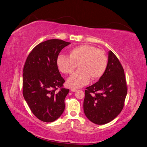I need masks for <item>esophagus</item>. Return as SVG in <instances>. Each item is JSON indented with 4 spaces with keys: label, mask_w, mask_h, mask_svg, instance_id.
Listing matches in <instances>:
<instances>
[{
    "label": "esophagus",
    "mask_w": 147,
    "mask_h": 147,
    "mask_svg": "<svg viewBox=\"0 0 147 147\" xmlns=\"http://www.w3.org/2000/svg\"><path fill=\"white\" fill-rule=\"evenodd\" d=\"M70 90L71 91V92H76V91H77V89H74V88H71V89H70Z\"/></svg>",
    "instance_id": "esophagus-1"
}]
</instances>
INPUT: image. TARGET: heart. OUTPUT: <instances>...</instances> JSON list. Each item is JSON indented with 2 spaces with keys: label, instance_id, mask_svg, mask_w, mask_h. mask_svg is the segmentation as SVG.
Returning <instances> with one entry per match:
<instances>
[{
  "label": "heart",
  "instance_id": "obj_1",
  "mask_svg": "<svg viewBox=\"0 0 147 147\" xmlns=\"http://www.w3.org/2000/svg\"><path fill=\"white\" fill-rule=\"evenodd\" d=\"M68 57L60 55L56 60L57 66L61 73L70 74L76 68L79 69L67 79V85L79 88L92 80L100 79L107 68L108 58L102 50L93 45L84 44L71 49Z\"/></svg>",
  "mask_w": 147,
  "mask_h": 147
}]
</instances>
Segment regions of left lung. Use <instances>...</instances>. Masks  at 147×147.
Segmentation results:
<instances>
[{
  "instance_id": "8db88e82",
  "label": "left lung",
  "mask_w": 147,
  "mask_h": 147,
  "mask_svg": "<svg viewBox=\"0 0 147 147\" xmlns=\"http://www.w3.org/2000/svg\"><path fill=\"white\" fill-rule=\"evenodd\" d=\"M86 89L84 111L91 122L108 123L122 111L127 92L126 81L122 65L111 50L104 74Z\"/></svg>"
}]
</instances>
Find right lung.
<instances>
[{
    "label": "right lung",
    "mask_w": 147,
    "mask_h": 147,
    "mask_svg": "<svg viewBox=\"0 0 147 147\" xmlns=\"http://www.w3.org/2000/svg\"><path fill=\"white\" fill-rule=\"evenodd\" d=\"M70 44L60 39L44 41L32 49L25 62L23 97L33 114L44 122L55 121L65 110V98L69 90L63 87L65 80L56 60L61 50Z\"/></svg>",
    "instance_id": "right-lung-1"
}]
</instances>
